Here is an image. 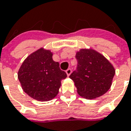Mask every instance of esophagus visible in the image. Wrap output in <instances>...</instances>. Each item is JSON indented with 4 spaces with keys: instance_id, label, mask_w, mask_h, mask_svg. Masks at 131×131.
Here are the masks:
<instances>
[{
    "instance_id": "34e87169",
    "label": "esophagus",
    "mask_w": 131,
    "mask_h": 131,
    "mask_svg": "<svg viewBox=\"0 0 131 131\" xmlns=\"http://www.w3.org/2000/svg\"><path fill=\"white\" fill-rule=\"evenodd\" d=\"M66 73L67 74V76H70L71 73H72V70L71 69H67L66 70Z\"/></svg>"
}]
</instances>
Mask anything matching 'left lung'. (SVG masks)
<instances>
[{
    "instance_id": "1",
    "label": "left lung",
    "mask_w": 131,
    "mask_h": 131,
    "mask_svg": "<svg viewBox=\"0 0 131 131\" xmlns=\"http://www.w3.org/2000/svg\"><path fill=\"white\" fill-rule=\"evenodd\" d=\"M77 69L70 74L80 96L93 99L110 88L115 76L113 65L100 53L92 48H82L76 53Z\"/></svg>"
}]
</instances>
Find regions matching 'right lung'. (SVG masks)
Masks as SVG:
<instances>
[{
    "instance_id": "1",
    "label": "right lung",
    "mask_w": 131,
    "mask_h": 131,
    "mask_svg": "<svg viewBox=\"0 0 131 131\" xmlns=\"http://www.w3.org/2000/svg\"><path fill=\"white\" fill-rule=\"evenodd\" d=\"M53 53L40 48L27 57L18 71L21 88L28 96L40 102H48L57 96L61 80L67 74L53 60Z\"/></svg>"
}]
</instances>
